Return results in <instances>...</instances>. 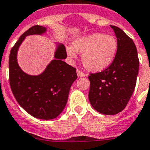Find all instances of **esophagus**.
Wrapping results in <instances>:
<instances>
[{"instance_id":"esophagus-1","label":"esophagus","mask_w":150,"mask_h":150,"mask_svg":"<svg viewBox=\"0 0 150 150\" xmlns=\"http://www.w3.org/2000/svg\"><path fill=\"white\" fill-rule=\"evenodd\" d=\"M76 72H77V75L79 78L85 77V76H86V74L82 72V71H81L80 70H77V71H76Z\"/></svg>"}]
</instances>
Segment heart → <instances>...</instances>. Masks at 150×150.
I'll return each mask as SVG.
<instances>
[{"label":"heart","mask_w":150,"mask_h":150,"mask_svg":"<svg viewBox=\"0 0 150 150\" xmlns=\"http://www.w3.org/2000/svg\"><path fill=\"white\" fill-rule=\"evenodd\" d=\"M118 43L112 35L93 33L80 36L72 42V47H66L70 59L82 54V63L87 70L99 72L109 68L117 53Z\"/></svg>","instance_id":"obj_1"}]
</instances>
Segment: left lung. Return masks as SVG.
Masks as SVG:
<instances>
[{
    "instance_id": "left-lung-1",
    "label": "left lung",
    "mask_w": 150,
    "mask_h": 150,
    "mask_svg": "<svg viewBox=\"0 0 150 150\" xmlns=\"http://www.w3.org/2000/svg\"><path fill=\"white\" fill-rule=\"evenodd\" d=\"M118 43L117 53L109 68L90 74L89 100L96 111L114 115L122 111L135 89L139 61L132 39L120 28L110 25Z\"/></svg>"
}]
</instances>
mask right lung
<instances>
[{
  "instance_id": "right-lung-1",
  "label": "right lung",
  "mask_w": 150,
  "mask_h": 150,
  "mask_svg": "<svg viewBox=\"0 0 150 150\" xmlns=\"http://www.w3.org/2000/svg\"><path fill=\"white\" fill-rule=\"evenodd\" d=\"M47 29L40 25L31 27L20 36L9 56V82L13 95L25 111L42 120H51L61 114L71 86L77 79L76 69L63 61L67 54L62 43H56L54 60L40 75H29L19 67L18 50L25 37L43 35Z\"/></svg>"
}]
</instances>
